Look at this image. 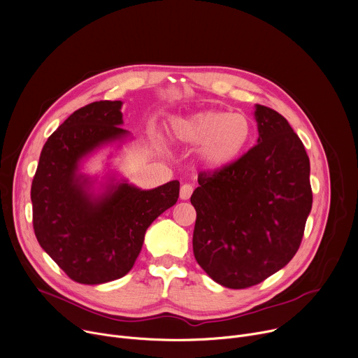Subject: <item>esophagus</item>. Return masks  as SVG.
I'll return each instance as SVG.
<instances>
[{"instance_id":"1","label":"esophagus","mask_w":358,"mask_h":358,"mask_svg":"<svg viewBox=\"0 0 358 358\" xmlns=\"http://www.w3.org/2000/svg\"><path fill=\"white\" fill-rule=\"evenodd\" d=\"M191 194H192V185L191 184L181 185V189H180V199L181 200H188L191 197Z\"/></svg>"}]
</instances>
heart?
<instances>
[{
	"label": "heart",
	"instance_id": "b5f03b06",
	"mask_svg": "<svg viewBox=\"0 0 358 358\" xmlns=\"http://www.w3.org/2000/svg\"><path fill=\"white\" fill-rule=\"evenodd\" d=\"M174 137L187 145H199L197 159L210 171L229 169L247 151L252 124L244 114L204 110L173 121Z\"/></svg>",
	"mask_w": 358,
	"mask_h": 358
}]
</instances>
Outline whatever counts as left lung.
<instances>
[{
    "label": "left lung",
    "mask_w": 358,
    "mask_h": 358,
    "mask_svg": "<svg viewBox=\"0 0 358 358\" xmlns=\"http://www.w3.org/2000/svg\"><path fill=\"white\" fill-rule=\"evenodd\" d=\"M254 118L257 145L229 169L201 173L191 196L197 263L234 289L262 282L291 262L313 206L310 159L294 129L259 104Z\"/></svg>",
    "instance_id": "1"
}]
</instances>
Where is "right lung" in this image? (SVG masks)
I'll return each instance as SVG.
<instances>
[{
	"instance_id": "add662e5",
	"label": "right lung",
	"mask_w": 358,
	"mask_h": 358,
	"mask_svg": "<svg viewBox=\"0 0 358 358\" xmlns=\"http://www.w3.org/2000/svg\"><path fill=\"white\" fill-rule=\"evenodd\" d=\"M121 101H95L74 111L44 144L31 185L32 224L41 248L81 284L124 277L148 227L178 200L177 180L141 189L110 164L103 177L83 171L95 152L131 140L121 128Z\"/></svg>"
}]
</instances>
